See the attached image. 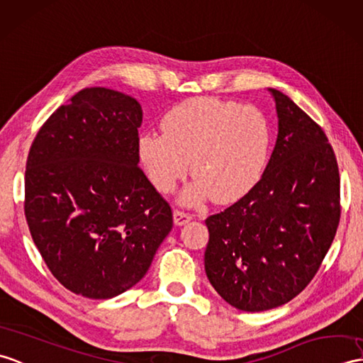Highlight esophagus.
<instances>
[{
	"mask_svg": "<svg viewBox=\"0 0 363 363\" xmlns=\"http://www.w3.org/2000/svg\"><path fill=\"white\" fill-rule=\"evenodd\" d=\"M191 218H193V215H191V213L184 212V210H179V208H176L174 212H173V220H174V224H178V225L187 224V223L191 220Z\"/></svg>",
	"mask_w": 363,
	"mask_h": 363,
	"instance_id": "obj_1",
	"label": "esophagus"
}]
</instances>
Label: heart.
Here are the masks:
<instances>
[{
  "mask_svg": "<svg viewBox=\"0 0 363 363\" xmlns=\"http://www.w3.org/2000/svg\"><path fill=\"white\" fill-rule=\"evenodd\" d=\"M162 134L138 140L139 161L157 190L170 193L189 170L195 182L185 202L212 196L232 202L258 182L271 147V128L255 106L215 97H193L173 106L161 122Z\"/></svg>",
  "mask_w": 363,
  "mask_h": 363,
  "instance_id": "b5f03b06",
  "label": "heart"
}]
</instances>
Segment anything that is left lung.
I'll return each instance as SVG.
<instances>
[{"label": "left lung", "instance_id": "left-lung-1", "mask_svg": "<svg viewBox=\"0 0 363 363\" xmlns=\"http://www.w3.org/2000/svg\"><path fill=\"white\" fill-rule=\"evenodd\" d=\"M278 136L261 179L208 216L204 266L233 308L259 313L306 288L340 221V176L322 126L277 89Z\"/></svg>", "mask_w": 363, "mask_h": 363}]
</instances>
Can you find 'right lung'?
Returning a JSON list of instances; mask_svg holds the SVG:
<instances>
[{"instance_id":"obj_1","label":"right lung","mask_w":363,"mask_h":363,"mask_svg":"<svg viewBox=\"0 0 363 363\" xmlns=\"http://www.w3.org/2000/svg\"><path fill=\"white\" fill-rule=\"evenodd\" d=\"M142 108L85 88L57 108L32 142L24 215L32 240L66 289L111 298L147 274L172 230V207L142 172Z\"/></svg>"}]
</instances>
